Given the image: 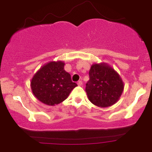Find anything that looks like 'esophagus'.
<instances>
[{"mask_svg": "<svg viewBox=\"0 0 152 152\" xmlns=\"http://www.w3.org/2000/svg\"><path fill=\"white\" fill-rule=\"evenodd\" d=\"M77 84L78 85V86H82V84H83V82H82L81 81H78Z\"/></svg>", "mask_w": 152, "mask_h": 152, "instance_id": "obj_1", "label": "esophagus"}]
</instances>
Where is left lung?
<instances>
[{
	"mask_svg": "<svg viewBox=\"0 0 152 152\" xmlns=\"http://www.w3.org/2000/svg\"><path fill=\"white\" fill-rule=\"evenodd\" d=\"M89 76L86 92L92 104L106 108L114 105L119 100L124 83L117 71L109 64L104 62L92 64Z\"/></svg>",
	"mask_w": 152,
	"mask_h": 152,
	"instance_id": "1",
	"label": "left lung"
}]
</instances>
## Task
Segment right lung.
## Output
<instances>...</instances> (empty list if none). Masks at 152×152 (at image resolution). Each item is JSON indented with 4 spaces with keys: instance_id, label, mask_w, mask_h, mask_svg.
Here are the masks:
<instances>
[{
    "instance_id": "right-lung-1",
    "label": "right lung",
    "mask_w": 152,
    "mask_h": 152,
    "mask_svg": "<svg viewBox=\"0 0 152 152\" xmlns=\"http://www.w3.org/2000/svg\"><path fill=\"white\" fill-rule=\"evenodd\" d=\"M65 63L56 61L46 63L31 80L32 93L38 100L48 106H55L66 100L77 84L64 69Z\"/></svg>"
}]
</instances>
